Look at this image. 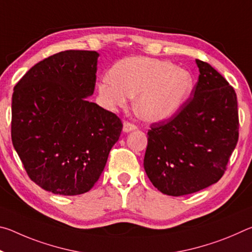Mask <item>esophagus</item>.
I'll list each match as a JSON object with an SVG mask.
<instances>
[{
  "label": "esophagus",
  "mask_w": 252,
  "mask_h": 252,
  "mask_svg": "<svg viewBox=\"0 0 252 252\" xmlns=\"http://www.w3.org/2000/svg\"><path fill=\"white\" fill-rule=\"evenodd\" d=\"M135 129H136V126L134 125H132V123H130V122L123 123V132H126V133H127V132H130V131H133Z\"/></svg>",
  "instance_id": "obj_1"
}]
</instances>
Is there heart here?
<instances>
[{"label":"heart","mask_w":252,"mask_h":252,"mask_svg":"<svg viewBox=\"0 0 252 252\" xmlns=\"http://www.w3.org/2000/svg\"><path fill=\"white\" fill-rule=\"evenodd\" d=\"M193 87L194 79L188 70L164 60L136 57L119 61L100 80L97 89L110 110L123 108L129 97H135L136 116L143 121L160 122L176 116Z\"/></svg>","instance_id":"b5f03b06"}]
</instances>
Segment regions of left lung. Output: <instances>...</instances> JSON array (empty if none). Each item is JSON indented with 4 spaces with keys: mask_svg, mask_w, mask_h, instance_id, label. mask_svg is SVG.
I'll return each mask as SVG.
<instances>
[{
    "mask_svg": "<svg viewBox=\"0 0 252 252\" xmlns=\"http://www.w3.org/2000/svg\"><path fill=\"white\" fill-rule=\"evenodd\" d=\"M199 79L193 97L168 120L148 131L143 165L152 185L162 193L197 192L223 176L237 146V94L222 75L195 60Z\"/></svg>",
    "mask_w": 252,
    "mask_h": 252,
    "instance_id": "left-lung-1",
    "label": "left lung"
}]
</instances>
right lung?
<instances>
[{
  "label": "right lung",
  "mask_w": 252,
  "mask_h": 252,
  "mask_svg": "<svg viewBox=\"0 0 252 252\" xmlns=\"http://www.w3.org/2000/svg\"><path fill=\"white\" fill-rule=\"evenodd\" d=\"M95 51L69 50L36 63L14 87L12 142L30 179L54 194L88 192L99 180L122 123L87 97Z\"/></svg>",
  "instance_id": "add662e5"
}]
</instances>
